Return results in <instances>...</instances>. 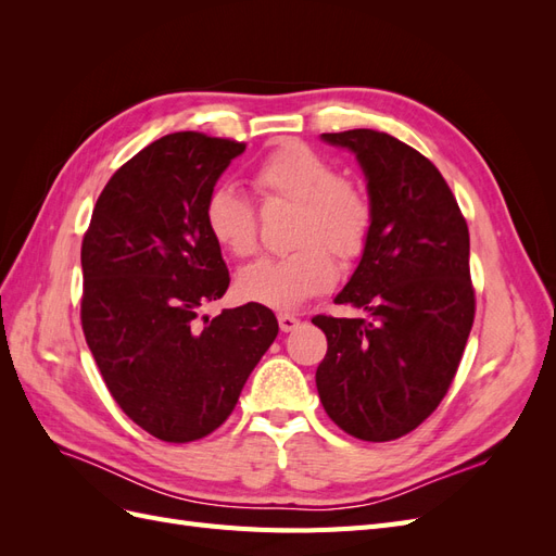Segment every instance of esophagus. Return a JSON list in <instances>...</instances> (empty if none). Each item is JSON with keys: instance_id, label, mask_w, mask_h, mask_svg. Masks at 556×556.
Instances as JSON below:
<instances>
[{"instance_id": "1", "label": "esophagus", "mask_w": 556, "mask_h": 556, "mask_svg": "<svg viewBox=\"0 0 556 556\" xmlns=\"http://www.w3.org/2000/svg\"><path fill=\"white\" fill-rule=\"evenodd\" d=\"M278 325H280V331L290 333V331H294L301 323H299V317H294V315H290V313H280V315H278Z\"/></svg>"}]
</instances>
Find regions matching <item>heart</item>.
I'll return each mask as SVG.
<instances>
[{
    "label": "heart",
    "mask_w": 556,
    "mask_h": 556,
    "mask_svg": "<svg viewBox=\"0 0 556 556\" xmlns=\"http://www.w3.org/2000/svg\"><path fill=\"white\" fill-rule=\"evenodd\" d=\"M264 201H290L292 250L245 266L239 294L268 308H294L336 282V260H359L374 233V201L359 182L304 141H282L250 174ZM211 239L231 257H250L260 243L257 211L239 190L215 188L204 206Z\"/></svg>",
    "instance_id": "1"
}]
</instances>
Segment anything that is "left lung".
<instances>
[{
	"label": "left lung",
	"instance_id": "obj_1",
	"mask_svg": "<svg viewBox=\"0 0 556 556\" xmlns=\"http://www.w3.org/2000/svg\"><path fill=\"white\" fill-rule=\"evenodd\" d=\"M323 139L357 155L376 220L357 271L333 299L371 317H313L327 336L317 394L345 433L396 441L439 408L473 327L468 225L441 172L415 148L376 129Z\"/></svg>",
	"mask_w": 556,
	"mask_h": 556
}]
</instances>
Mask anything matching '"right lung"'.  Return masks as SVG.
<instances>
[{"instance_id":"right-lung-1","label":"right lung","mask_w":556,"mask_h":556,"mask_svg":"<svg viewBox=\"0 0 556 556\" xmlns=\"http://www.w3.org/2000/svg\"><path fill=\"white\" fill-rule=\"evenodd\" d=\"M243 141L176 131L146 146L99 194L80 245V325L111 396L164 443L199 441L237 406L278 319L250 301L201 315L229 271L206 199Z\"/></svg>"}]
</instances>
